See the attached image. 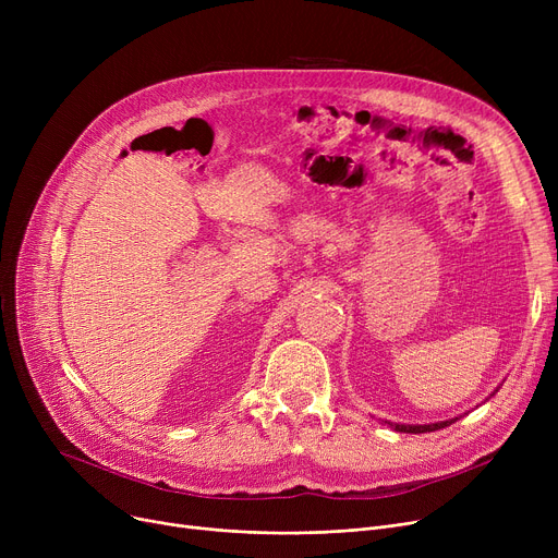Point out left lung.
<instances>
[{
	"instance_id": "8db88e82",
	"label": "left lung",
	"mask_w": 558,
	"mask_h": 558,
	"mask_svg": "<svg viewBox=\"0 0 558 558\" xmlns=\"http://www.w3.org/2000/svg\"><path fill=\"white\" fill-rule=\"evenodd\" d=\"M500 389V387H497ZM495 389V391H497ZM493 391V393H495ZM454 421H459V418H448V421H438V423H427V425H402V423H389V421H385V423H389L396 432H404V434H425V432H436V429H441V427H448V425H452Z\"/></svg>"
}]
</instances>
